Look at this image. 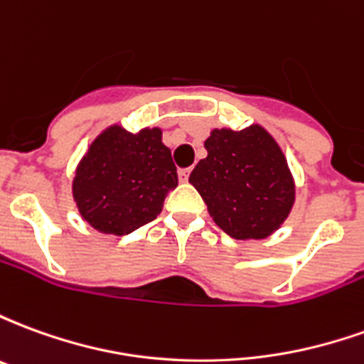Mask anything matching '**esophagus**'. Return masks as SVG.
Here are the masks:
<instances>
[{
  "label": "esophagus",
  "instance_id": "obj_1",
  "mask_svg": "<svg viewBox=\"0 0 364 364\" xmlns=\"http://www.w3.org/2000/svg\"><path fill=\"white\" fill-rule=\"evenodd\" d=\"M177 175H179V181L187 183V181H189L191 169H179V171H177Z\"/></svg>",
  "mask_w": 364,
  "mask_h": 364
}]
</instances>
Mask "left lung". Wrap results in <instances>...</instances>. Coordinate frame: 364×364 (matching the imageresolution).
I'll return each instance as SVG.
<instances>
[{
  "label": "left lung",
  "instance_id": "left-lung-1",
  "mask_svg": "<svg viewBox=\"0 0 364 364\" xmlns=\"http://www.w3.org/2000/svg\"><path fill=\"white\" fill-rule=\"evenodd\" d=\"M208 156L189 181L208 206L213 220L236 240L273 234L294 203V181L273 136L259 124L245 130H213Z\"/></svg>",
  "mask_w": 364,
  "mask_h": 364
}]
</instances>
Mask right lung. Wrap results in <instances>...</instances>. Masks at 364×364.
Returning a JSON list of instances; mask_svg holds the SVG:
<instances>
[{
  "instance_id": "right-lung-1",
  "label": "right lung",
  "mask_w": 364,
  "mask_h": 364,
  "mask_svg": "<svg viewBox=\"0 0 364 364\" xmlns=\"http://www.w3.org/2000/svg\"><path fill=\"white\" fill-rule=\"evenodd\" d=\"M175 187L177 169L159 128L132 134L111 127L77 166L74 198L93 228L124 236L154 220Z\"/></svg>"
}]
</instances>
